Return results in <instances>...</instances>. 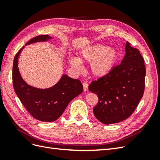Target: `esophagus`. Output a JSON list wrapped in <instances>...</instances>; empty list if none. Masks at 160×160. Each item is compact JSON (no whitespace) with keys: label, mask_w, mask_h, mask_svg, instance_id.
Wrapping results in <instances>:
<instances>
[{"label":"esophagus","mask_w":160,"mask_h":160,"mask_svg":"<svg viewBox=\"0 0 160 160\" xmlns=\"http://www.w3.org/2000/svg\"><path fill=\"white\" fill-rule=\"evenodd\" d=\"M83 89L85 91L88 90V84L86 82H83Z\"/></svg>","instance_id":"obj_1"}]
</instances>
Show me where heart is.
<instances>
[{
    "label": "heart",
    "mask_w": 160,
    "mask_h": 160,
    "mask_svg": "<svg viewBox=\"0 0 160 160\" xmlns=\"http://www.w3.org/2000/svg\"><path fill=\"white\" fill-rule=\"evenodd\" d=\"M117 59V52L112 48L95 45L86 48L81 52L79 59L71 57L69 62L77 70L81 68V62H91L90 71L95 77H103L112 69Z\"/></svg>",
    "instance_id": "b5f03b06"
}]
</instances>
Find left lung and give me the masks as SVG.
<instances>
[{
  "mask_svg": "<svg viewBox=\"0 0 160 160\" xmlns=\"http://www.w3.org/2000/svg\"><path fill=\"white\" fill-rule=\"evenodd\" d=\"M125 51L121 64L89 85V91L99 99L93 113L104 124L119 123L128 118L143 95L146 71L143 58L129 42Z\"/></svg>",
  "mask_w": 160,
  "mask_h": 160,
  "instance_id": "obj_1",
  "label": "left lung"
}]
</instances>
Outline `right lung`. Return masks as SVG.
<instances>
[{"instance_id": "1", "label": "right lung", "mask_w": 160, "mask_h": 160, "mask_svg": "<svg viewBox=\"0 0 160 160\" xmlns=\"http://www.w3.org/2000/svg\"><path fill=\"white\" fill-rule=\"evenodd\" d=\"M51 38L49 35H38L32 38L27 45ZM14 57L12 67V83L18 98L34 118L41 122H51L59 119L67 106L75 97L83 92V88L79 79L66 75L53 87L42 89L28 85L22 79L18 67V59L23 48Z\"/></svg>"}]
</instances>
